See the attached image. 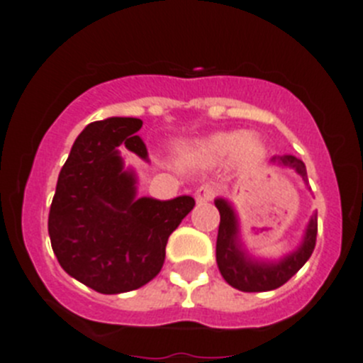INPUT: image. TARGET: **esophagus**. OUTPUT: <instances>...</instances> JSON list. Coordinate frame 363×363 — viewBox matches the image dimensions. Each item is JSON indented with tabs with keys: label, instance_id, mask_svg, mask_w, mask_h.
<instances>
[{
	"label": "esophagus",
	"instance_id": "1",
	"mask_svg": "<svg viewBox=\"0 0 363 363\" xmlns=\"http://www.w3.org/2000/svg\"><path fill=\"white\" fill-rule=\"evenodd\" d=\"M216 197V188L210 184H203L195 190V201L197 203H208Z\"/></svg>",
	"mask_w": 363,
	"mask_h": 363
}]
</instances>
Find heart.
Instances as JSON below:
<instances>
[{"mask_svg":"<svg viewBox=\"0 0 363 363\" xmlns=\"http://www.w3.org/2000/svg\"><path fill=\"white\" fill-rule=\"evenodd\" d=\"M182 155L199 164H217L234 157L241 166H256L264 157V144L259 137L239 131H220L194 144L182 146Z\"/></svg>","mask_w":363,"mask_h":363,"instance_id":"b5f03b06","label":"heart"}]
</instances>
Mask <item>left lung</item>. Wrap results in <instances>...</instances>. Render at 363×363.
I'll return each mask as SVG.
<instances>
[{
    "label": "left lung",
    "mask_w": 363,
    "mask_h": 363,
    "mask_svg": "<svg viewBox=\"0 0 363 363\" xmlns=\"http://www.w3.org/2000/svg\"><path fill=\"white\" fill-rule=\"evenodd\" d=\"M270 162L296 169L299 177L307 182V169H305L303 160L296 159L294 155H277L272 157ZM216 206L220 213L216 247L217 267H219L220 276L225 277V281L238 291L267 292L285 285L307 263L316 247L318 216L314 213L308 220L303 241L294 252L279 261L256 259L242 248L239 241V225L234 208L225 199H216Z\"/></svg>",
    "instance_id": "1"
}]
</instances>
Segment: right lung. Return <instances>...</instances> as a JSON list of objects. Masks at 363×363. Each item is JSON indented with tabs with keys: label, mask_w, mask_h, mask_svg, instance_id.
I'll list each match as a JSON object with an SVG mask.
<instances>
[{
	"label": "right lung",
	"mask_w": 363,
	"mask_h": 363,
	"mask_svg": "<svg viewBox=\"0 0 363 363\" xmlns=\"http://www.w3.org/2000/svg\"><path fill=\"white\" fill-rule=\"evenodd\" d=\"M140 118L91 122L74 140L58 175L49 212L52 252L71 277L100 294H121L160 272L172 232L195 201L137 197L133 169H124L118 146L147 160L137 131Z\"/></svg>",
	"instance_id": "obj_1"
}]
</instances>
